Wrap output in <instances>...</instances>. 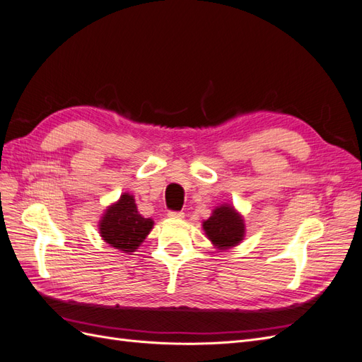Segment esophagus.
<instances>
[{
    "instance_id": "34e87169",
    "label": "esophagus",
    "mask_w": 362,
    "mask_h": 362,
    "mask_svg": "<svg viewBox=\"0 0 362 362\" xmlns=\"http://www.w3.org/2000/svg\"><path fill=\"white\" fill-rule=\"evenodd\" d=\"M168 216H169L170 218H182V217H184V213H182V211H169Z\"/></svg>"
}]
</instances>
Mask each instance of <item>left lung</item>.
Returning a JSON list of instances; mask_svg holds the SVG:
<instances>
[{
	"instance_id": "1",
	"label": "left lung",
	"mask_w": 362,
	"mask_h": 362,
	"mask_svg": "<svg viewBox=\"0 0 362 362\" xmlns=\"http://www.w3.org/2000/svg\"><path fill=\"white\" fill-rule=\"evenodd\" d=\"M206 237L218 249H228L238 245L245 235V223L233 206H217L213 216L204 222Z\"/></svg>"
}]
</instances>
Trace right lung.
<instances>
[{
	"label": "right lung",
	"instance_id": "add662e5",
	"mask_svg": "<svg viewBox=\"0 0 362 362\" xmlns=\"http://www.w3.org/2000/svg\"><path fill=\"white\" fill-rule=\"evenodd\" d=\"M154 222L145 218L137 211L133 194L124 193L120 199L108 206L100 222V233L103 240L124 252H134L149 231Z\"/></svg>",
	"mask_w": 362,
	"mask_h": 362
}]
</instances>
